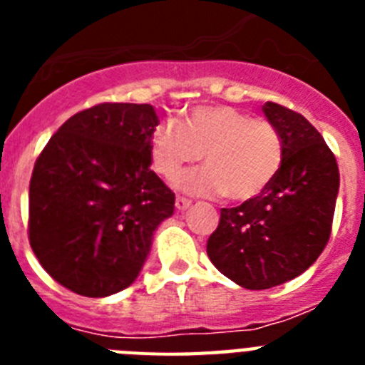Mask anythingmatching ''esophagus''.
<instances>
[{
	"instance_id": "esophagus-1",
	"label": "esophagus",
	"mask_w": 365,
	"mask_h": 365,
	"mask_svg": "<svg viewBox=\"0 0 365 365\" xmlns=\"http://www.w3.org/2000/svg\"><path fill=\"white\" fill-rule=\"evenodd\" d=\"M190 206H192V201H190V199L180 197V195L175 199V208H177V210H180V212H182V210H188Z\"/></svg>"
}]
</instances>
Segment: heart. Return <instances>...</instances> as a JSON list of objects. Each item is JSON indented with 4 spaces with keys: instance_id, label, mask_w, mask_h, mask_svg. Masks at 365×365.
I'll list each match as a JSON object with an SVG mask.
<instances>
[{
    "instance_id": "b5f03b06",
    "label": "heart",
    "mask_w": 365,
    "mask_h": 365,
    "mask_svg": "<svg viewBox=\"0 0 365 365\" xmlns=\"http://www.w3.org/2000/svg\"><path fill=\"white\" fill-rule=\"evenodd\" d=\"M150 151L155 170L164 177H173L202 155L206 166L177 175L175 186L206 197L227 193L230 201L259 195L283 160L276 125L230 106H199L182 124L163 122L151 135Z\"/></svg>"
}]
</instances>
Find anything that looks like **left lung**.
<instances>
[{
  "label": "left lung",
  "instance_id": "left-lung-1",
  "mask_svg": "<svg viewBox=\"0 0 365 365\" xmlns=\"http://www.w3.org/2000/svg\"><path fill=\"white\" fill-rule=\"evenodd\" d=\"M263 113L282 137V166L259 195L221 208L206 243L215 269L250 291L294 279L318 259L331 235L340 186L333 151L307 118L274 102Z\"/></svg>",
  "mask_w": 365,
  "mask_h": 365
}]
</instances>
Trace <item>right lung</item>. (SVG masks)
Segmentation results:
<instances>
[{"label":"right lung","instance_id":"obj_1","mask_svg":"<svg viewBox=\"0 0 365 365\" xmlns=\"http://www.w3.org/2000/svg\"><path fill=\"white\" fill-rule=\"evenodd\" d=\"M150 104L93 106L51 137L29 185V243L54 282L87 298L137 279L175 193L151 172Z\"/></svg>","mask_w":365,"mask_h":365}]
</instances>
